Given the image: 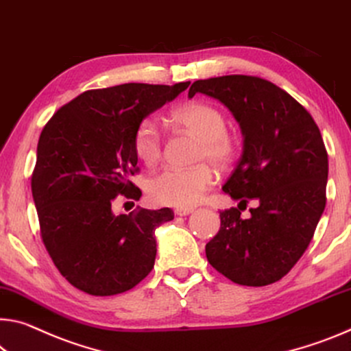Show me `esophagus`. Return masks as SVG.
<instances>
[{"label": "esophagus", "instance_id": "1", "mask_svg": "<svg viewBox=\"0 0 351 351\" xmlns=\"http://www.w3.org/2000/svg\"><path fill=\"white\" fill-rule=\"evenodd\" d=\"M191 213H193V208H176V209H175V214L180 215V217L189 215Z\"/></svg>", "mask_w": 351, "mask_h": 351}]
</instances>
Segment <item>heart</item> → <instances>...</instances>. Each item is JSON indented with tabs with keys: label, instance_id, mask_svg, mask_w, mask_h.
<instances>
[{
	"label": "heart",
	"instance_id": "heart-1",
	"mask_svg": "<svg viewBox=\"0 0 351 351\" xmlns=\"http://www.w3.org/2000/svg\"><path fill=\"white\" fill-rule=\"evenodd\" d=\"M173 120L202 138L198 160H210L219 169H226L234 162L239 142L226 131L225 115L215 106L203 101L186 103L175 110ZM132 148L145 165H153L162 158L164 132L158 120L147 117L138 121L132 136ZM215 180L217 175L209 164H198L189 169L165 167L147 181V192L158 204L191 208L215 184Z\"/></svg>",
	"mask_w": 351,
	"mask_h": 351
}]
</instances>
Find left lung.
<instances>
[{"instance_id":"8db88e82","label":"left lung","mask_w":351,"mask_h":351,"mask_svg":"<svg viewBox=\"0 0 351 351\" xmlns=\"http://www.w3.org/2000/svg\"><path fill=\"white\" fill-rule=\"evenodd\" d=\"M204 93L234 114L243 153L223 191L258 203L243 221L237 208L220 213V230L206 243V258L236 285L280 281L313 241L326 204L328 153L308 110L281 87L259 76L198 80L189 98Z\"/></svg>"}]
</instances>
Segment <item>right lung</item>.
I'll return each mask as SVG.
<instances>
[{"instance_id":"right-lung-1","label":"right lung","mask_w":351,"mask_h":351,"mask_svg":"<svg viewBox=\"0 0 351 351\" xmlns=\"http://www.w3.org/2000/svg\"><path fill=\"white\" fill-rule=\"evenodd\" d=\"M191 82L93 88L62 106L42 130L31 176L40 237L66 281L97 297L137 286L156 259L154 230L173 210L115 215L117 198H141L132 136L138 121ZM122 197H120L119 195Z\"/></svg>"}]
</instances>
